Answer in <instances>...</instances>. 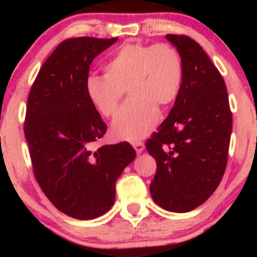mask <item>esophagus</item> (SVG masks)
<instances>
[{"instance_id": "1", "label": "esophagus", "mask_w": 257, "mask_h": 257, "mask_svg": "<svg viewBox=\"0 0 257 257\" xmlns=\"http://www.w3.org/2000/svg\"><path fill=\"white\" fill-rule=\"evenodd\" d=\"M133 147H134L137 153L140 155V153L144 151V149H145V145H144V143H141V141H134V143H133Z\"/></svg>"}]
</instances>
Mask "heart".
<instances>
[{
  "label": "heart",
  "mask_w": 257,
  "mask_h": 257,
  "mask_svg": "<svg viewBox=\"0 0 257 257\" xmlns=\"http://www.w3.org/2000/svg\"><path fill=\"white\" fill-rule=\"evenodd\" d=\"M184 81L182 58L169 43H125L105 65V75H90L85 90L102 116L116 113L124 89L129 98L112 123V132L124 140H139L158 120V107L178 98Z\"/></svg>",
  "instance_id": "obj_1"
}]
</instances>
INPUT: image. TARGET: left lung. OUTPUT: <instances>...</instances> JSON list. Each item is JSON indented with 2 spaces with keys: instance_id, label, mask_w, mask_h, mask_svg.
<instances>
[{
  "instance_id": "1",
  "label": "left lung",
  "mask_w": 257,
  "mask_h": 257,
  "mask_svg": "<svg viewBox=\"0 0 257 257\" xmlns=\"http://www.w3.org/2000/svg\"><path fill=\"white\" fill-rule=\"evenodd\" d=\"M184 63V81L172 111L146 141L157 170L153 200L174 213H187L215 192L225 174L232 133L228 94L219 70L196 41L167 35Z\"/></svg>"
}]
</instances>
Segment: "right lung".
Segmentation results:
<instances>
[{
    "label": "right lung",
    "instance_id": "right-lung-1",
    "mask_svg": "<svg viewBox=\"0 0 257 257\" xmlns=\"http://www.w3.org/2000/svg\"><path fill=\"white\" fill-rule=\"evenodd\" d=\"M118 38H67L40 69L24 132L34 175L61 213L90 220L111 209L116 181L137 157L129 143L96 147L106 124L85 90L94 58Z\"/></svg>",
    "mask_w": 257,
    "mask_h": 257
}]
</instances>
